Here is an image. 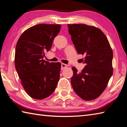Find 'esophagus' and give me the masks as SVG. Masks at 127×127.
Here are the masks:
<instances>
[{"label":"esophagus","mask_w":127,"mask_h":127,"mask_svg":"<svg viewBox=\"0 0 127 127\" xmlns=\"http://www.w3.org/2000/svg\"><path fill=\"white\" fill-rule=\"evenodd\" d=\"M66 67H67V65H66V64H64V63H62V64H61V69H62V70L64 69V68H66Z\"/></svg>","instance_id":"esophagus-1"}]
</instances>
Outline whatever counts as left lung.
Here are the masks:
<instances>
[{
	"mask_svg": "<svg viewBox=\"0 0 127 127\" xmlns=\"http://www.w3.org/2000/svg\"><path fill=\"white\" fill-rule=\"evenodd\" d=\"M68 27L77 53L86 55V65L81 72L72 68V87L83 100H94L106 89L113 75L112 49L99 29L84 24H70Z\"/></svg>",
	"mask_w": 127,
	"mask_h": 127,
	"instance_id": "1",
	"label": "left lung"
}]
</instances>
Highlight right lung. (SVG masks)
<instances>
[{
    "mask_svg": "<svg viewBox=\"0 0 127 127\" xmlns=\"http://www.w3.org/2000/svg\"><path fill=\"white\" fill-rule=\"evenodd\" d=\"M61 27L60 25L33 26L26 30L17 42L14 58L17 72L26 92L35 99L49 97L59 81L61 64L43 59Z\"/></svg>",
    "mask_w": 127,
    "mask_h": 127,
    "instance_id": "add662e5",
    "label": "right lung"
}]
</instances>
